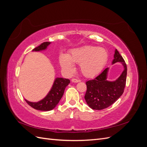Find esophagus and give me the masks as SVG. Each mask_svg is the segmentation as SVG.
<instances>
[{"label": "esophagus", "instance_id": "obj_1", "mask_svg": "<svg viewBox=\"0 0 147 147\" xmlns=\"http://www.w3.org/2000/svg\"><path fill=\"white\" fill-rule=\"evenodd\" d=\"M71 81H72L74 83H78V82H80V80H77L76 78H72V80H71Z\"/></svg>", "mask_w": 147, "mask_h": 147}]
</instances>
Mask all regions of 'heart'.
I'll return each mask as SVG.
<instances>
[{"label": "heart", "mask_w": 147, "mask_h": 147, "mask_svg": "<svg viewBox=\"0 0 147 147\" xmlns=\"http://www.w3.org/2000/svg\"><path fill=\"white\" fill-rule=\"evenodd\" d=\"M108 52L103 48L84 46L71 50L67 56L62 54L59 63L64 70L72 74L75 71L74 64H80L81 72L84 77L92 78L99 75L107 63Z\"/></svg>", "instance_id": "obj_1"}]
</instances>
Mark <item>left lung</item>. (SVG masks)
<instances>
[{
  "instance_id": "left-lung-1",
  "label": "left lung",
  "mask_w": 147,
  "mask_h": 147,
  "mask_svg": "<svg viewBox=\"0 0 147 147\" xmlns=\"http://www.w3.org/2000/svg\"><path fill=\"white\" fill-rule=\"evenodd\" d=\"M114 52L112 64L120 63L123 66V70L119 77L114 81L108 80L109 67H107L94 79L86 82L87 91L84 99L88 106L93 110H102L109 107L121 97L124 92L127 66L117 49Z\"/></svg>"
}]
</instances>
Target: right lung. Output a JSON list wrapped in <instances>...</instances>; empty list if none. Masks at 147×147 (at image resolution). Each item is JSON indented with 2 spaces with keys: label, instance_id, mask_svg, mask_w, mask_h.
<instances>
[{
  "label": "right lung",
  "instance_id": "1",
  "mask_svg": "<svg viewBox=\"0 0 147 147\" xmlns=\"http://www.w3.org/2000/svg\"><path fill=\"white\" fill-rule=\"evenodd\" d=\"M51 42H44L34 48L32 51H42L46 50ZM69 79L57 77L55 79L51 90L47 96L38 102H30L25 99L26 102L32 108L40 111H50L55 109L63 97L66 86L70 83Z\"/></svg>",
  "mask_w": 147,
  "mask_h": 147
}]
</instances>
